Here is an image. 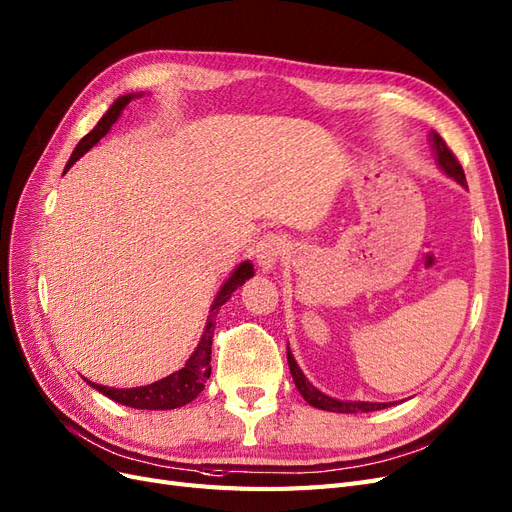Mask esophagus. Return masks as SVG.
I'll use <instances>...</instances> for the list:
<instances>
[{"instance_id": "34e87169", "label": "esophagus", "mask_w": 512, "mask_h": 512, "mask_svg": "<svg viewBox=\"0 0 512 512\" xmlns=\"http://www.w3.org/2000/svg\"><path fill=\"white\" fill-rule=\"evenodd\" d=\"M287 238L280 236V234H266L259 242H257V251H255V257H257V266L263 270V272H270L274 270V266L278 263V259L287 253Z\"/></svg>"}]
</instances>
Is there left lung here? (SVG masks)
<instances>
[{
	"label": "left lung",
	"mask_w": 512,
	"mask_h": 512,
	"mask_svg": "<svg viewBox=\"0 0 512 512\" xmlns=\"http://www.w3.org/2000/svg\"><path fill=\"white\" fill-rule=\"evenodd\" d=\"M428 137H430L428 141H430L432 151H434V160H437L439 168L443 170V173L449 179L460 183L462 187H468L460 162L456 160V156L451 154V149L441 139L439 132L430 130ZM287 361H289V369H291L293 382H295L299 394L304 396L306 403H310L316 409H325V411H333V413H367V411H380V409H386V407L394 405V403H367V401H339V399H333V396L320 392L316 386L310 384V380L304 375V371L299 369V365L295 361V356L291 354L289 346H287Z\"/></svg>",
	"instance_id": "1"
}]
</instances>
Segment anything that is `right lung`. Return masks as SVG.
Returning <instances> with one entry per match:
<instances>
[{
  "label": "right lung",
  "instance_id": "obj_1",
  "mask_svg": "<svg viewBox=\"0 0 512 512\" xmlns=\"http://www.w3.org/2000/svg\"><path fill=\"white\" fill-rule=\"evenodd\" d=\"M139 97H143V92L122 94V97L113 101V105L107 109V113L99 120V124L88 132V135L78 143V147L73 149V154L65 166V173L86 154V151H90L107 135L111 126L116 124L118 118L122 116L126 105L132 99H139ZM253 276H255L253 263L242 261L240 266L232 272V276L223 282L211 310H208L206 327L202 331L200 342H198L196 350L192 352V356L187 358L185 367H181L179 371L162 377V380H158L154 384L137 386V388H109V386L94 384L84 377L86 384L92 386L94 390H99L101 394H105L107 399L116 401L120 405H126V407H132V409H177V407L192 403L196 396L204 390V384L208 377H211V346H213V335H215V318L225 301L232 297V293Z\"/></svg>",
  "mask_w": 512,
  "mask_h": 512
}]
</instances>
